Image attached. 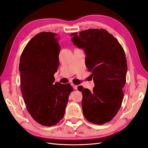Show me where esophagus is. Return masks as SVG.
<instances>
[{"label": "esophagus", "instance_id": "esophagus-1", "mask_svg": "<svg viewBox=\"0 0 148 148\" xmlns=\"http://www.w3.org/2000/svg\"><path fill=\"white\" fill-rule=\"evenodd\" d=\"M71 85H72L73 88L75 89H78V85H76V84H72Z\"/></svg>", "mask_w": 148, "mask_h": 148}]
</instances>
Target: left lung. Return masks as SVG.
<instances>
[{
	"instance_id": "1",
	"label": "left lung",
	"mask_w": 148,
	"mask_h": 148,
	"mask_svg": "<svg viewBox=\"0 0 148 148\" xmlns=\"http://www.w3.org/2000/svg\"><path fill=\"white\" fill-rule=\"evenodd\" d=\"M71 41L86 53L85 64L91 71L95 86L91 91L82 86L84 117L94 124L109 122L117 114L123 97L127 62L118 40L104 29H89L71 34Z\"/></svg>"
}]
</instances>
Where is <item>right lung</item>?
<instances>
[{
  "mask_svg": "<svg viewBox=\"0 0 148 148\" xmlns=\"http://www.w3.org/2000/svg\"><path fill=\"white\" fill-rule=\"evenodd\" d=\"M59 53L57 34L41 32L26 44L20 60V86L26 109L44 126L56 125L64 117L73 91L69 83H53Z\"/></svg>",
  "mask_w": 148,
  "mask_h": 148,
  "instance_id": "obj_1",
  "label": "right lung"
}]
</instances>
